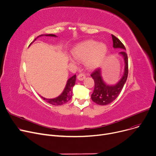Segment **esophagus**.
<instances>
[{
	"label": "esophagus",
	"instance_id": "esophagus-1",
	"mask_svg": "<svg viewBox=\"0 0 156 156\" xmlns=\"http://www.w3.org/2000/svg\"><path fill=\"white\" fill-rule=\"evenodd\" d=\"M85 77H86V76H85V75H84V74H79L78 75V76H77V78H78V80H80V81H82V80H83L85 78Z\"/></svg>",
	"mask_w": 156,
	"mask_h": 156
}]
</instances>
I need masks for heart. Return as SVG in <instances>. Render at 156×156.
Instances as JSON below:
<instances>
[{"label": "heart", "mask_w": 156, "mask_h": 156, "mask_svg": "<svg viewBox=\"0 0 156 156\" xmlns=\"http://www.w3.org/2000/svg\"><path fill=\"white\" fill-rule=\"evenodd\" d=\"M107 52V46L99 43L94 40H87L80 43L73 48L71 53L73 58L80 61L85 62V66L89 69L98 67L104 59ZM71 63L75 64V61L69 59Z\"/></svg>", "instance_id": "heart-1"}]
</instances>
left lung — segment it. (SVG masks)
Returning <instances> with one entry per match:
<instances>
[{
  "label": "left lung",
  "mask_w": 156,
  "mask_h": 156,
  "mask_svg": "<svg viewBox=\"0 0 156 156\" xmlns=\"http://www.w3.org/2000/svg\"><path fill=\"white\" fill-rule=\"evenodd\" d=\"M113 48L126 50L121 41L112 34ZM119 55L124 61L123 74L120 80L115 85H108L103 81L101 76V69L98 68L92 72L91 76L94 80L95 88L91 94V100L100 105H106L115 100L121 92L128 76V57L125 51H122Z\"/></svg>",
  "instance_id": "1"
}]
</instances>
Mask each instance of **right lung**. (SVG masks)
Masks as SVG:
<instances>
[{
    "label": "right lung",
    "mask_w": 156,
    "mask_h": 156,
    "mask_svg": "<svg viewBox=\"0 0 156 156\" xmlns=\"http://www.w3.org/2000/svg\"><path fill=\"white\" fill-rule=\"evenodd\" d=\"M51 36V37H57L55 34H41V35L37 36V38H38L39 37H41V36ZM37 38H36L34 41H35ZM33 43H31V44H32ZM75 81H76V75H73L72 77H71L70 78H69L68 80L66 85L65 86V88L63 91L62 92V93L59 96H58L55 98L49 99V98H46L43 97L41 96V97L47 103H49V104L57 106V105H63L66 102H68L71 98L72 93H73V87L75 84Z\"/></svg>",
    "instance_id": "1"
}]
</instances>
